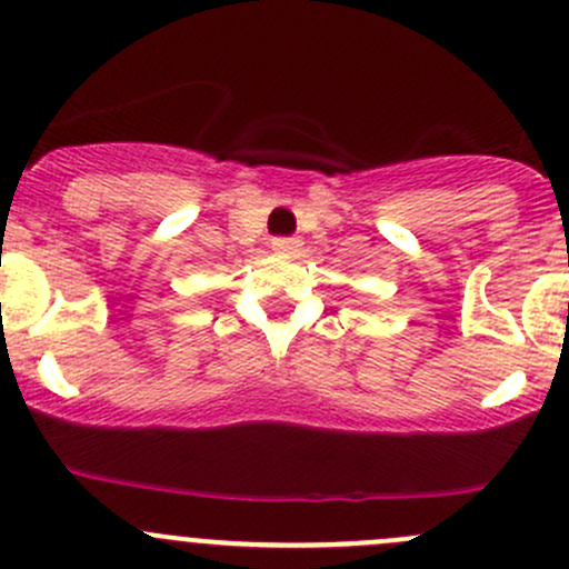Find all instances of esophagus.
<instances>
[{"label": "esophagus", "instance_id": "esophagus-1", "mask_svg": "<svg viewBox=\"0 0 569 569\" xmlns=\"http://www.w3.org/2000/svg\"><path fill=\"white\" fill-rule=\"evenodd\" d=\"M300 248H302L300 239H286V237L272 239V250L280 252V256H295V252Z\"/></svg>", "mask_w": 569, "mask_h": 569}]
</instances>
